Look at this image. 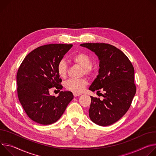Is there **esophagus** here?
I'll use <instances>...</instances> for the list:
<instances>
[{"instance_id": "obj_1", "label": "esophagus", "mask_w": 156, "mask_h": 156, "mask_svg": "<svg viewBox=\"0 0 156 156\" xmlns=\"http://www.w3.org/2000/svg\"><path fill=\"white\" fill-rule=\"evenodd\" d=\"M73 95L74 97H77V96H79L81 95V94L80 93H77V92H73Z\"/></svg>"}]
</instances>
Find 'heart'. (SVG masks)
<instances>
[{
    "label": "heart",
    "instance_id": "1",
    "mask_svg": "<svg viewBox=\"0 0 156 156\" xmlns=\"http://www.w3.org/2000/svg\"><path fill=\"white\" fill-rule=\"evenodd\" d=\"M72 61L81 67H82V74L90 76L92 74V67L90 58L84 53H78L72 58ZM57 72L59 76L62 78H65L67 72V66L64 60L60 61L57 66ZM87 82L85 79H69L67 80L64 86L66 89L74 92H82L87 85Z\"/></svg>",
    "mask_w": 156,
    "mask_h": 156
}]
</instances>
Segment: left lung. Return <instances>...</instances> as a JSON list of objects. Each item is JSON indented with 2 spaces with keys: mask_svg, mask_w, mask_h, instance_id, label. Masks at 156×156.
<instances>
[{
  "mask_svg": "<svg viewBox=\"0 0 156 156\" xmlns=\"http://www.w3.org/2000/svg\"><path fill=\"white\" fill-rule=\"evenodd\" d=\"M80 45L94 52L99 60L98 74L89 89L97 93L104 92L103 100L90 96L89 117L98 125H111L127 112L135 95L134 67L128 57L114 46L106 43Z\"/></svg>",
  "mask_w": 156,
  "mask_h": 156,
  "instance_id": "1",
  "label": "left lung"
}]
</instances>
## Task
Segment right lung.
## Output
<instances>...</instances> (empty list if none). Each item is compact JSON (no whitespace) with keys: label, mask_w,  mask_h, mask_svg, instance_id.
Segmentation results:
<instances>
[{"label":"right lung","mask_w":156,"mask_h":156,"mask_svg":"<svg viewBox=\"0 0 156 156\" xmlns=\"http://www.w3.org/2000/svg\"><path fill=\"white\" fill-rule=\"evenodd\" d=\"M72 46L64 44L40 46L25 58L19 69L18 97L25 112L34 122L44 125L55 123L74 98L69 91H61L57 97L49 94L51 88H62L57 66Z\"/></svg>","instance_id":"add662e5"}]
</instances>
